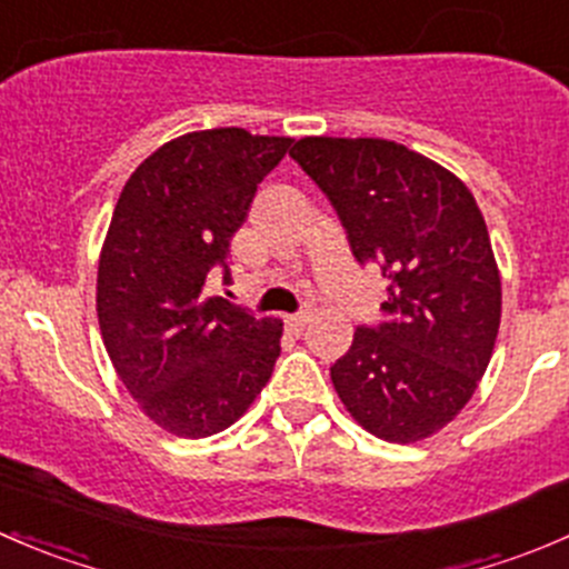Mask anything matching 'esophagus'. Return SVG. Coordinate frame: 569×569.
<instances>
[{
    "label": "esophagus",
    "instance_id": "1",
    "mask_svg": "<svg viewBox=\"0 0 569 569\" xmlns=\"http://www.w3.org/2000/svg\"><path fill=\"white\" fill-rule=\"evenodd\" d=\"M308 321H311V313L302 311V313H295V317H286V327H289L291 332H302Z\"/></svg>",
    "mask_w": 569,
    "mask_h": 569
}]
</instances>
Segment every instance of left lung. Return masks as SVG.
Segmentation results:
<instances>
[{"label":"left lung","instance_id":"8db88e82","mask_svg":"<svg viewBox=\"0 0 569 569\" xmlns=\"http://www.w3.org/2000/svg\"><path fill=\"white\" fill-rule=\"evenodd\" d=\"M295 162L319 183L360 263L388 280L380 327H358L330 369L349 416L388 443L440 432L468 405L501 325V274L470 189L380 137H302Z\"/></svg>","mask_w":569,"mask_h":569}]
</instances>
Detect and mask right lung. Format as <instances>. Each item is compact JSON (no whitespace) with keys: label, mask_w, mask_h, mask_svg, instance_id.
<instances>
[{"label":"right lung","mask_w":569,"mask_h":569,"mask_svg":"<svg viewBox=\"0 0 569 569\" xmlns=\"http://www.w3.org/2000/svg\"><path fill=\"white\" fill-rule=\"evenodd\" d=\"M291 137L237 129L164 142L126 181L101 248V338L140 410L178 438H209L248 412L272 377L283 321L206 297L263 176Z\"/></svg>","instance_id":"add662e5"}]
</instances>
